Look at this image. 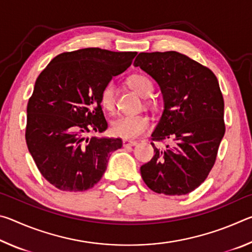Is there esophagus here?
<instances>
[{
  "label": "esophagus",
  "instance_id": "esophagus-1",
  "mask_svg": "<svg viewBox=\"0 0 252 252\" xmlns=\"http://www.w3.org/2000/svg\"><path fill=\"white\" fill-rule=\"evenodd\" d=\"M123 147L125 148H129V147H134L138 144L136 141H131V140H123Z\"/></svg>",
  "mask_w": 252,
  "mask_h": 252
}]
</instances>
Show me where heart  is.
Wrapping results in <instances>:
<instances>
[{"instance_id":"b5f03b06","label":"heart","mask_w":252,"mask_h":252,"mask_svg":"<svg viewBox=\"0 0 252 252\" xmlns=\"http://www.w3.org/2000/svg\"><path fill=\"white\" fill-rule=\"evenodd\" d=\"M127 83L136 93H139L143 97L151 95L153 91L151 81L147 76L141 74L131 75L127 80ZM100 103L102 108L108 112H113L116 109V85L112 81H110L102 88L100 93ZM149 127H150L149 118L143 116V114H138V116H123L117 119L116 121L112 122L111 131L119 138L135 139L143 134L144 132H147Z\"/></svg>"}]
</instances>
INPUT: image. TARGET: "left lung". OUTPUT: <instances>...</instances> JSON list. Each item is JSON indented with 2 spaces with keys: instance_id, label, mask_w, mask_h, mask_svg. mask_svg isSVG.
Instances as JSON below:
<instances>
[{
  "instance_id": "1",
  "label": "left lung",
  "mask_w": 252,
  "mask_h": 252,
  "mask_svg": "<svg viewBox=\"0 0 252 252\" xmlns=\"http://www.w3.org/2000/svg\"><path fill=\"white\" fill-rule=\"evenodd\" d=\"M140 66L160 85L164 110L151 140L170 142L140 168L157 193L188 194L206 180L215 165L225 126L224 101L209 67L176 51L139 53Z\"/></svg>"
}]
</instances>
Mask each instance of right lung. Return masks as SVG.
<instances>
[{"instance_id": "right-lung-1", "label": "right lung", "mask_w": 252, "mask_h": 252, "mask_svg": "<svg viewBox=\"0 0 252 252\" xmlns=\"http://www.w3.org/2000/svg\"><path fill=\"white\" fill-rule=\"evenodd\" d=\"M135 55L100 48L63 52L37 76L27 108L25 140L39 171L57 189H91L105 172L110 153L122 147L120 138L89 133L108 127L101 90Z\"/></svg>"}]
</instances>
